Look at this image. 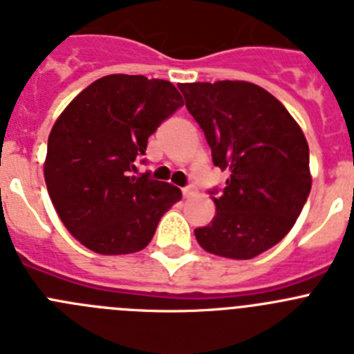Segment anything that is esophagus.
Instances as JSON below:
<instances>
[{
    "label": "esophagus",
    "instance_id": "34e87169",
    "mask_svg": "<svg viewBox=\"0 0 354 354\" xmlns=\"http://www.w3.org/2000/svg\"><path fill=\"white\" fill-rule=\"evenodd\" d=\"M183 195H184V198L195 196L196 195V189L193 186H187V187H184V189H183Z\"/></svg>",
    "mask_w": 354,
    "mask_h": 354
}]
</instances>
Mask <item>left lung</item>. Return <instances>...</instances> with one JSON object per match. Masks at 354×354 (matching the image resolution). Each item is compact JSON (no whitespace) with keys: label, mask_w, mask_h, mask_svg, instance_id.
I'll use <instances>...</instances> for the list:
<instances>
[{"label":"left lung","mask_w":354,"mask_h":354,"mask_svg":"<svg viewBox=\"0 0 354 354\" xmlns=\"http://www.w3.org/2000/svg\"><path fill=\"white\" fill-rule=\"evenodd\" d=\"M214 167L228 171L198 245L227 259L257 257L289 234L310 193L308 143L286 106L248 81L180 83Z\"/></svg>","instance_id":"left-lung-1"}]
</instances>
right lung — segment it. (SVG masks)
<instances>
[{"label": "right lung", "mask_w": 354, "mask_h": 354, "mask_svg": "<svg viewBox=\"0 0 354 354\" xmlns=\"http://www.w3.org/2000/svg\"><path fill=\"white\" fill-rule=\"evenodd\" d=\"M184 104L170 81L109 74L77 93L49 133L44 179L62 223L101 255L140 252L179 187L134 177L147 140Z\"/></svg>", "instance_id": "add662e5"}]
</instances>
